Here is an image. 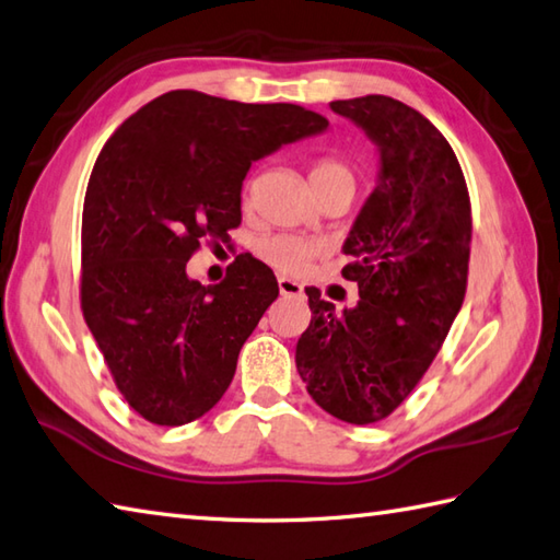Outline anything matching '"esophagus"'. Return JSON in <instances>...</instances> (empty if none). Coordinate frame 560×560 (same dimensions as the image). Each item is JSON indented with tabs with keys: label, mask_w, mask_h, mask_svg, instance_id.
<instances>
[{
	"label": "esophagus",
	"mask_w": 560,
	"mask_h": 560,
	"mask_svg": "<svg viewBox=\"0 0 560 560\" xmlns=\"http://www.w3.org/2000/svg\"><path fill=\"white\" fill-rule=\"evenodd\" d=\"M279 293L281 295H301L303 287L299 281H293L289 277H279Z\"/></svg>",
	"instance_id": "obj_1"
}]
</instances>
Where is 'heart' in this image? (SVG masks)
<instances>
[{
    "label": "heart",
    "instance_id": "heart-1",
    "mask_svg": "<svg viewBox=\"0 0 560 560\" xmlns=\"http://www.w3.org/2000/svg\"><path fill=\"white\" fill-rule=\"evenodd\" d=\"M311 184L313 186H323V184H347L354 186L357 184V174L349 167L347 162L337 160V158H323L317 160L311 167ZM249 191V184H247ZM259 257L279 271H301L305 265H308L313 257V247L308 243H303L301 237L293 235H271L267 240H261L259 247Z\"/></svg>",
    "mask_w": 560,
    "mask_h": 560
}]
</instances>
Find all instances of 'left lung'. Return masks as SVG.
Wrapping results in <instances>:
<instances>
[{
  "label": "left lung",
  "mask_w": 560,
  "mask_h": 560,
  "mask_svg": "<svg viewBox=\"0 0 560 560\" xmlns=\"http://www.w3.org/2000/svg\"><path fill=\"white\" fill-rule=\"evenodd\" d=\"M330 108L378 148V182L345 240L359 301L342 313L305 289L311 325L295 369L332 418L371 424L398 408L430 369L462 311L470 201L452 145L420 112L369 94Z\"/></svg>",
  "instance_id": "1"
}]
</instances>
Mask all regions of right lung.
I'll list each match as a JSON object with an SVG mask.
<instances>
[{
	"mask_svg": "<svg viewBox=\"0 0 560 560\" xmlns=\"http://www.w3.org/2000/svg\"><path fill=\"white\" fill-rule=\"evenodd\" d=\"M295 104H243L194 90L152 98L96 158L82 213V313L140 418L179 427L223 398L237 354L279 283L240 255L215 287L186 277L201 240L243 221L252 162L323 133Z\"/></svg>",
	"mask_w": 560,
	"mask_h": 560,
	"instance_id": "obj_1",
	"label": "right lung"
}]
</instances>
